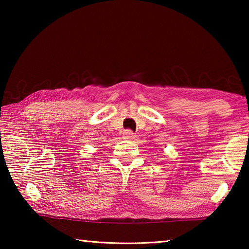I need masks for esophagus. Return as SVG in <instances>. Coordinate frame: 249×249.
I'll return each instance as SVG.
<instances>
[{
  "label": "esophagus",
  "instance_id": "esophagus-1",
  "mask_svg": "<svg viewBox=\"0 0 249 249\" xmlns=\"http://www.w3.org/2000/svg\"><path fill=\"white\" fill-rule=\"evenodd\" d=\"M123 135H124V138H126V140H134L135 138V134L132 129H125Z\"/></svg>",
  "mask_w": 249,
  "mask_h": 249
}]
</instances>
